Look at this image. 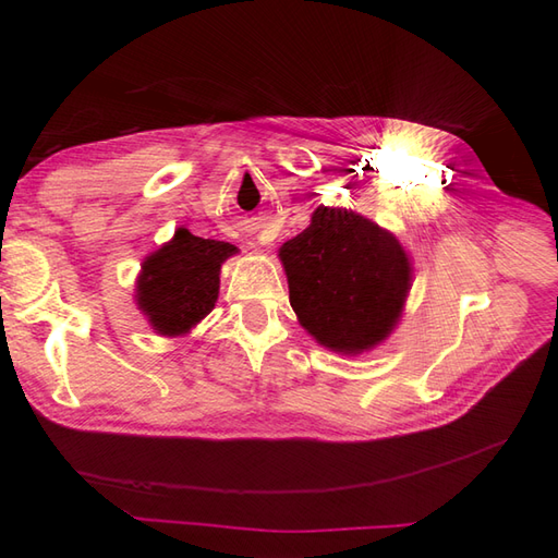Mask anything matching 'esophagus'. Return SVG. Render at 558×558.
Instances as JSON below:
<instances>
[{
    "label": "esophagus",
    "instance_id": "obj_1",
    "mask_svg": "<svg viewBox=\"0 0 558 558\" xmlns=\"http://www.w3.org/2000/svg\"><path fill=\"white\" fill-rule=\"evenodd\" d=\"M269 242H272V238H269V234H267L265 230L256 238V244H269Z\"/></svg>",
    "mask_w": 558,
    "mask_h": 558
}]
</instances>
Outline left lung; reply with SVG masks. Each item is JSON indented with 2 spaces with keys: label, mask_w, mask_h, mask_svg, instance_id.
<instances>
[{
  "label": "left lung",
  "mask_w": 558,
  "mask_h": 558,
  "mask_svg": "<svg viewBox=\"0 0 558 558\" xmlns=\"http://www.w3.org/2000/svg\"><path fill=\"white\" fill-rule=\"evenodd\" d=\"M279 260L300 326L320 347L359 356L400 324L414 267L396 234L369 218L320 205Z\"/></svg>",
  "instance_id": "left-lung-1"
}]
</instances>
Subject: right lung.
I'll return each mask as SVG.
<instances>
[{
    "mask_svg": "<svg viewBox=\"0 0 558 558\" xmlns=\"http://www.w3.org/2000/svg\"><path fill=\"white\" fill-rule=\"evenodd\" d=\"M238 246L202 240L189 228H177L174 238L148 253L142 263L134 302L148 326L162 337L189 335L218 300L221 267Z\"/></svg>",
    "mask_w": 558,
    "mask_h": 558,
    "instance_id": "obj_1",
    "label": "right lung"
}]
</instances>
